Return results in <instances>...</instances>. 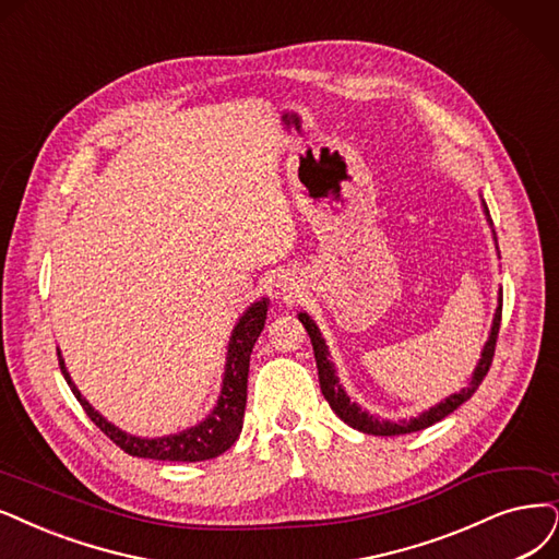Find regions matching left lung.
Instances as JSON below:
<instances>
[{
    "mask_svg": "<svg viewBox=\"0 0 559 559\" xmlns=\"http://www.w3.org/2000/svg\"><path fill=\"white\" fill-rule=\"evenodd\" d=\"M486 210V216H488V206L484 204ZM490 221V216H488ZM299 320L304 324V329L308 332V336H311V343H313V353H316V361H318V378H320V389L322 394L326 399V403L332 405V409L336 412V415L347 424L353 426L361 432H368V436H403V432H417V430H424L432 424H438L440 419H444L447 415H451L453 409H459L465 401H469L474 396V391L479 389V384L484 382V378L488 376L490 370V364H492V357H495V345H498V334H500V322H502V293H500V306L498 311H495V320H492V329H490V336H488V343L484 347L481 353V359H479V366L477 370H474V376L469 380V384L461 391V394H453L449 399H444L440 405L430 407L428 412H424V415L409 419V421H382L373 415H368L366 409H361L357 403H353L347 399V394L343 391V386L338 384V378H336V370L332 366V361H329V353H326V345L322 341V334L318 332L316 322L308 318L306 313H299Z\"/></svg>",
    "mask_w": 559,
    "mask_h": 559,
    "instance_id": "8db88e82",
    "label": "left lung"
}]
</instances>
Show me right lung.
Listing matches in <instances>:
<instances>
[{
	"label": "right lung",
	"instance_id": "add662e5",
	"mask_svg": "<svg viewBox=\"0 0 559 559\" xmlns=\"http://www.w3.org/2000/svg\"><path fill=\"white\" fill-rule=\"evenodd\" d=\"M264 320H266V301H258L248 308L243 318L237 322L233 338H230V347H227V364H225V378H223L218 405L212 409V415L206 417L202 424L179 432V436L156 438V440L127 436V432L103 419L98 412L80 396V391L75 389V384L71 382V378L67 373L64 359H61V355L57 353L59 368H61V373H64V378L73 391V396L80 401L82 409L87 412V417L103 432H106V436L121 451H127L129 456L152 459V461H170V463L210 461V459L221 456L223 451L230 449L241 432L243 409H246L248 364H251L253 345L262 332Z\"/></svg>",
	"mask_w": 559,
	"mask_h": 559
}]
</instances>
